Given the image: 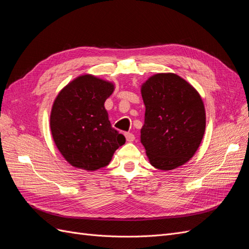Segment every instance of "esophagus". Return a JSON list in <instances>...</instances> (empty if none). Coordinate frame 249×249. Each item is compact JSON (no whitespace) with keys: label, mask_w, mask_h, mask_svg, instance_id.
<instances>
[{"label":"esophagus","mask_w":249,"mask_h":249,"mask_svg":"<svg viewBox=\"0 0 249 249\" xmlns=\"http://www.w3.org/2000/svg\"><path fill=\"white\" fill-rule=\"evenodd\" d=\"M124 136H125L126 141H129V142H133L135 140V135L132 133H125Z\"/></svg>","instance_id":"esophagus-1"}]
</instances>
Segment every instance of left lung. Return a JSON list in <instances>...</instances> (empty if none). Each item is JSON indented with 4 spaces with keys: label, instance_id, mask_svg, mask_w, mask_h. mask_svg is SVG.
<instances>
[{
    "label": "left lung",
    "instance_id": "left-lung-1",
    "mask_svg": "<svg viewBox=\"0 0 249 249\" xmlns=\"http://www.w3.org/2000/svg\"><path fill=\"white\" fill-rule=\"evenodd\" d=\"M145 119L141 143L150 164L171 170L189 161L206 129L199 93L176 73H157L141 87Z\"/></svg>",
    "mask_w": 249,
    "mask_h": 249
}]
</instances>
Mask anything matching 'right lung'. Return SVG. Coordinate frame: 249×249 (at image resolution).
Listing matches in <instances>:
<instances>
[{"label":"right lung","mask_w":249,"mask_h":249,"mask_svg":"<svg viewBox=\"0 0 249 249\" xmlns=\"http://www.w3.org/2000/svg\"><path fill=\"white\" fill-rule=\"evenodd\" d=\"M114 90L110 82L84 74L57 95L51 112V131L59 152L72 166L94 171L107 166L124 144L113 129L104 104Z\"/></svg>","instance_id":"right-lung-1"}]
</instances>
